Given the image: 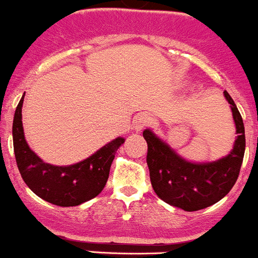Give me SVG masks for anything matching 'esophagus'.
<instances>
[{"label": "esophagus", "instance_id": "34e87169", "mask_svg": "<svg viewBox=\"0 0 258 258\" xmlns=\"http://www.w3.org/2000/svg\"><path fill=\"white\" fill-rule=\"evenodd\" d=\"M150 122V116L147 113H138L133 121V126L137 132H141L146 126L147 124Z\"/></svg>", "mask_w": 258, "mask_h": 258}]
</instances>
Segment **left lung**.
I'll list each match as a JSON object with an SVG mask.
<instances>
[{
	"mask_svg": "<svg viewBox=\"0 0 258 258\" xmlns=\"http://www.w3.org/2000/svg\"><path fill=\"white\" fill-rule=\"evenodd\" d=\"M223 95L230 104L237 137L232 150L221 159L190 162L151 129L144 131L151 185L156 196L171 206L185 211L209 208L221 201L236 182L245 151V132L235 102L227 91Z\"/></svg>",
	"mask_w": 258,
	"mask_h": 258,
	"instance_id": "left-lung-1",
	"label": "left lung"
}]
</instances>
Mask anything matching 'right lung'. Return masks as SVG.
<instances>
[{
  "label": "right lung",
  "instance_id": "obj_1",
  "mask_svg": "<svg viewBox=\"0 0 258 258\" xmlns=\"http://www.w3.org/2000/svg\"><path fill=\"white\" fill-rule=\"evenodd\" d=\"M22 96L13 121V144L19 172L24 182L44 201L57 206H78L96 197L107 184L111 164L125 138L108 142L89 158L70 166L45 163L28 146L22 124Z\"/></svg>",
  "mask_w": 258,
  "mask_h": 258
}]
</instances>
